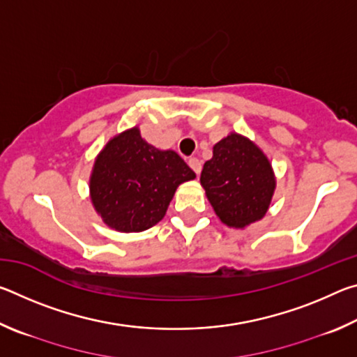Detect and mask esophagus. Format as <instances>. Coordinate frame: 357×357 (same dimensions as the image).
Wrapping results in <instances>:
<instances>
[{
  "mask_svg": "<svg viewBox=\"0 0 357 357\" xmlns=\"http://www.w3.org/2000/svg\"><path fill=\"white\" fill-rule=\"evenodd\" d=\"M189 167L192 168L193 172H195L197 174H200V172H202V162L197 159V157H190L189 159Z\"/></svg>",
  "mask_w": 357,
  "mask_h": 357,
  "instance_id": "34e87169",
  "label": "esophagus"
}]
</instances>
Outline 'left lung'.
<instances>
[{
    "instance_id": "8db88e82",
    "label": "left lung",
    "mask_w": 357,
    "mask_h": 357,
    "mask_svg": "<svg viewBox=\"0 0 357 357\" xmlns=\"http://www.w3.org/2000/svg\"><path fill=\"white\" fill-rule=\"evenodd\" d=\"M200 183L220 222L236 229L263 219L277 185L268 155L236 132L214 144Z\"/></svg>"
}]
</instances>
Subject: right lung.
I'll return each instance as SVG.
<instances>
[{"mask_svg":"<svg viewBox=\"0 0 357 357\" xmlns=\"http://www.w3.org/2000/svg\"><path fill=\"white\" fill-rule=\"evenodd\" d=\"M195 173L173 149H159L140 135L138 126L107 142L94 160L89 198L112 229L140 233L165 217L178 187Z\"/></svg>","mask_w":357,"mask_h":357,"instance_id":"1","label":"right lung"}]
</instances>
